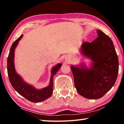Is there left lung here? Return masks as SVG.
Masks as SVG:
<instances>
[{
	"label": "left lung",
	"instance_id": "1",
	"mask_svg": "<svg viewBox=\"0 0 124 124\" xmlns=\"http://www.w3.org/2000/svg\"><path fill=\"white\" fill-rule=\"evenodd\" d=\"M91 43L86 41L81 46L84 55L91 58V69L83 64L81 68L70 67L74 85L80 95L89 99L102 97L111 89L116 81L119 71V61L112 40L101 31Z\"/></svg>",
	"mask_w": 124,
	"mask_h": 124
}]
</instances>
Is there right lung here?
Returning a JSON list of instances; mask_svg holds the SVG:
<instances>
[{
  "label": "right lung",
  "mask_w": 124,
  "mask_h": 124,
  "mask_svg": "<svg viewBox=\"0 0 124 124\" xmlns=\"http://www.w3.org/2000/svg\"><path fill=\"white\" fill-rule=\"evenodd\" d=\"M22 37L23 34L14 42L10 48L7 62L8 77L12 87L20 95L32 102H40L51 97L52 95L53 92V77L60 70L62 64L58 63L52 69L50 85L47 87L41 90H37L32 85L27 84L23 81L21 77L17 74L14 61L15 49Z\"/></svg>",
  "instance_id": "1"
}]
</instances>
